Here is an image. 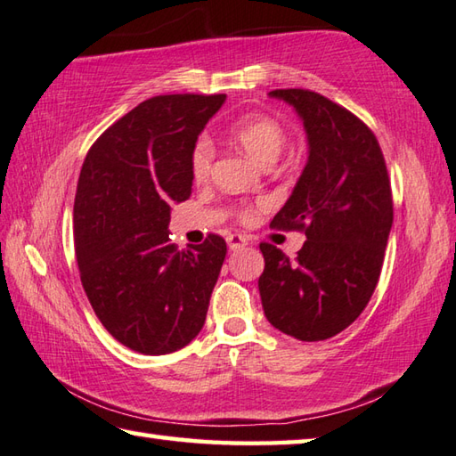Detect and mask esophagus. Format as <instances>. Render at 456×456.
Segmentation results:
<instances>
[{"label": "esophagus", "mask_w": 456, "mask_h": 456, "mask_svg": "<svg viewBox=\"0 0 456 456\" xmlns=\"http://www.w3.org/2000/svg\"><path fill=\"white\" fill-rule=\"evenodd\" d=\"M248 243V239L245 237V235H229L227 237V245H229V248L231 251H237V248H240V247H245Z\"/></svg>", "instance_id": "1"}]
</instances>
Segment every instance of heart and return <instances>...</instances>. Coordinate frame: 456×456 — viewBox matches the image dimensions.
<instances>
[{
  "label": "heart",
  "instance_id": "obj_1",
  "mask_svg": "<svg viewBox=\"0 0 456 456\" xmlns=\"http://www.w3.org/2000/svg\"><path fill=\"white\" fill-rule=\"evenodd\" d=\"M229 136L235 144L247 151L256 164L269 166L274 164L287 146V132L282 124L276 122L271 116L265 114H248L239 118L229 128ZM213 164V146L209 140L201 138L191 151V175L195 182H205L211 172ZM248 217V211L243 213Z\"/></svg>",
  "mask_w": 456,
  "mask_h": 456
}]
</instances>
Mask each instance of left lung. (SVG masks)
Returning a JSON list of instances; mask_svg holds the SVG:
<instances>
[{
    "label": "left lung",
    "mask_w": 456,
    "mask_h": 456,
    "mask_svg": "<svg viewBox=\"0 0 456 456\" xmlns=\"http://www.w3.org/2000/svg\"><path fill=\"white\" fill-rule=\"evenodd\" d=\"M302 120L308 159L271 227L305 231L290 261L261 243L258 279L269 322L302 342L328 340L368 306L381 273L394 203L386 159L373 132L326 96L279 88L269 93Z\"/></svg>",
    "instance_id": "1"
}]
</instances>
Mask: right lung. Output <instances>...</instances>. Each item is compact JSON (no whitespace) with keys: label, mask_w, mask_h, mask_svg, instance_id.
Masks as SVG:
<instances>
[{"label":"right lung","mask_w":456,"mask_h":456,"mask_svg":"<svg viewBox=\"0 0 456 456\" xmlns=\"http://www.w3.org/2000/svg\"><path fill=\"white\" fill-rule=\"evenodd\" d=\"M227 94L140 102L88 150L75 195V253L94 314L134 352L182 350L201 332L227 245L209 235L180 251L174 203L191 195V151Z\"/></svg>","instance_id":"add662e5"}]
</instances>
